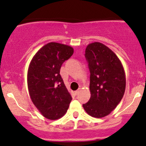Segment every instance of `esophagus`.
<instances>
[{"label": "esophagus", "mask_w": 146, "mask_h": 146, "mask_svg": "<svg viewBox=\"0 0 146 146\" xmlns=\"http://www.w3.org/2000/svg\"><path fill=\"white\" fill-rule=\"evenodd\" d=\"M79 90H76V91H74L75 95H77V94L79 93Z\"/></svg>", "instance_id": "1"}]
</instances>
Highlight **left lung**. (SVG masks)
<instances>
[{
	"instance_id": "obj_1",
	"label": "left lung",
	"mask_w": 146,
	"mask_h": 146,
	"mask_svg": "<svg viewBox=\"0 0 146 146\" xmlns=\"http://www.w3.org/2000/svg\"><path fill=\"white\" fill-rule=\"evenodd\" d=\"M85 53L90 72V98L83 107L90 116L100 118L110 114L121 101L126 87L125 70L118 57L104 44H89Z\"/></svg>"
}]
</instances>
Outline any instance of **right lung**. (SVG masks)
I'll return each instance as SVG.
<instances>
[{"label":"right lung","instance_id":"obj_1","mask_svg":"<svg viewBox=\"0 0 146 146\" xmlns=\"http://www.w3.org/2000/svg\"><path fill=\"white\" fill-rule=\"evenodd\" d=\"M73 53L72 46L49 42L36 53L30 62L27 74L30 98L40 113L49 120L63 116L72 100L60 70Z\"/></svg>","mask_w":146,"mask_h":146}]
</instances>
